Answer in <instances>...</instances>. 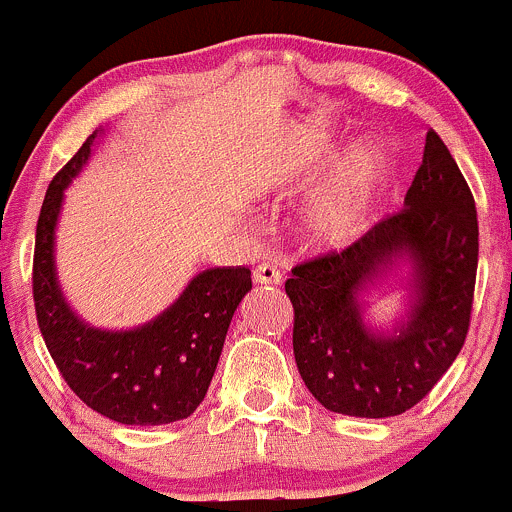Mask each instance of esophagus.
I'll return each instance as SVG.
<instances>
[{"instance_id": "obj_1", "label": "esophagus", "mask_w": 512, "mask_h": 512, "mask_svg": "<svg viewBox=\"0 0 512 512\" xmlns=\"http://www.w3.org/2000/svg\"><path fill=\"white\" fill-rule=\"evenodd\" d=\"M254 283H258V286H278L281 271L273 263H261V266L254 268Z\"/></svg>"}]
</instances>
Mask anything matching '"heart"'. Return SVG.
<instances>
[{
    "label": "heart",
    "instance_id": "obj_1",
    "mask_svg": "<svg viewBox=\"0 0 512 512\" xmlns=\"http://www.w3.org/2000/svg\"><path fill=\"white\" fill-rule=\"evenodd\" d=\"M323 157H308L293 167L295 182H308L318 172ZM384 172V152L379 147H365L350 160V165L335 177L325 192H320L305 207L298 219V239L305 249L318 254H333L355 244L362 236L370 214L372 192Z\"/></svg>",
    "mask_w": 512,
    "mask_h": 512
}]
</instances>
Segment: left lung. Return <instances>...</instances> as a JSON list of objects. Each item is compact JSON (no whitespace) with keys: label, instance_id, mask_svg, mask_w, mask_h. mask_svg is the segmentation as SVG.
<instances>
[{"label":"left lung","instance_id":"8db88e82","mask_svg":"<svg viewBox=\"0 0 512 512\" xmlns=\"http://www.w3.org/2000/svg\"><path fill=\"white\" fill-rule=\"evenodd\" d=\"M408 266L410 303L374 329L364 298ZM478 268L473 194L444 140L429 130L402 212L362 239L293 268V352L305 387L335 414L384 419L434 389L466 342Z\"/></svg>","mask_w":512,"mask_h":512}]
</instances>
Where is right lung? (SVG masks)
Returning a JSON list of instances; mask_svg holds the SVG:
<instances>
[{
    "instance_id": "1",
    "label": "right lung",
    "mask_w": 512,
    "mask_h": 512,
    "mask_svg": "<svg viewBox=\"0 0 512 512\" xmlns=\"http://www.w3.org/2000/svg\"><path fill=\"white\" fill-rule=\"evenodd\" d=\"M100 130L51 179L36 224L34 305L41 335L68 387L118 424L187 419L202 404L234 310L251 291L246 266L197 273L170 308L133 330H100L78 318L56 276V226L66 187L83 170Z\"/></svg>"
}]
</instances>
